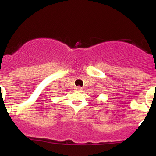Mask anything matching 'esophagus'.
<instances>
[{
	"mask_svg": "<svg viewBox=\"0 0 156 156\" xmlns=\"http://www.w3.org/2000/svg\"><path fill=\"white\" fill-rule=\"evenodd\" d=\"M82 90H83V89H82L81 87H76V91H77V92H82Z\"/></svg>",
	"mask_w": 156,
	"mask_h": 156,
	"instance_id": "esophagus-1",
	"label": "esophagus"
}]
</instances>
